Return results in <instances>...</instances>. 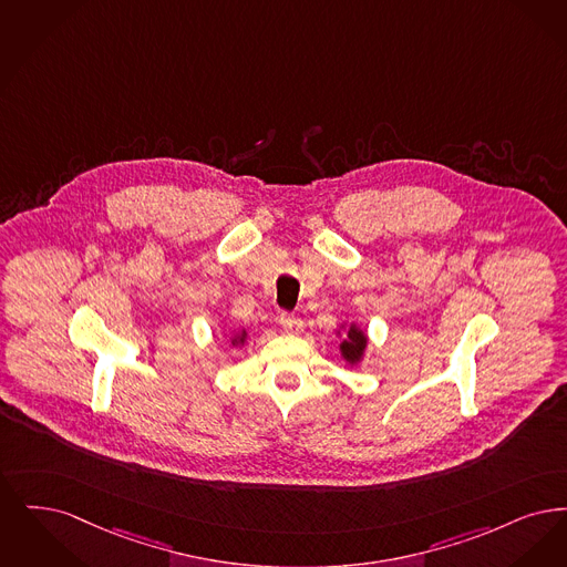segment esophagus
Instances as JSON below:
<instances>
[{"instance_id": "obj_1", "label": "esophagus", "mask_w": 567, "mask_h": 567, "mask_svg": "<svg viewBox=\"0 0 567 567\" xmlns=\"http://www.w3.org/2000/svg\"><path fill=\"white\" fill-rule=\"evenodd\" d=\"M279 323H281V328H284L286 332H290V334H298V332L305 328L302 320L296 318L292 313H281V316H279Z\"/></svg>"}]
</instances>
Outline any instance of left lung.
<instances>
[{"instance_id":"1","label":"left lung","mask_w":567,"mask_h":567,"mask_svg":"<svg viewBox=\"0 0 567 567\" xmlns=\"http://www.w3.org/2000/svg\"><path fill=\"white\" fill-rule=\"evenodd\" d=\"M334 334L341 339V346H339L341 358L349 367H358L364 360L367 347H369L367 330L358 321H351V323L343 321Z\"/></svg>"}]
</instances>
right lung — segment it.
Wrapping results in <instances>:
<instances>
[{"label":"right lung","mask_w":567,"mask_h":567,"mask_svg":"<svg viewBox=\"0 0 567 567\" xmlns=\"http://www.w3.org/2000/svg\"><path fill=\"white\" fill-rule=\"evenodd\" d=\"M247 341V330L246 328H241V330H235L233 334H230V346L233 347H244Z\"/></svg>","instance_id":"obj_1"}]
</instances>
